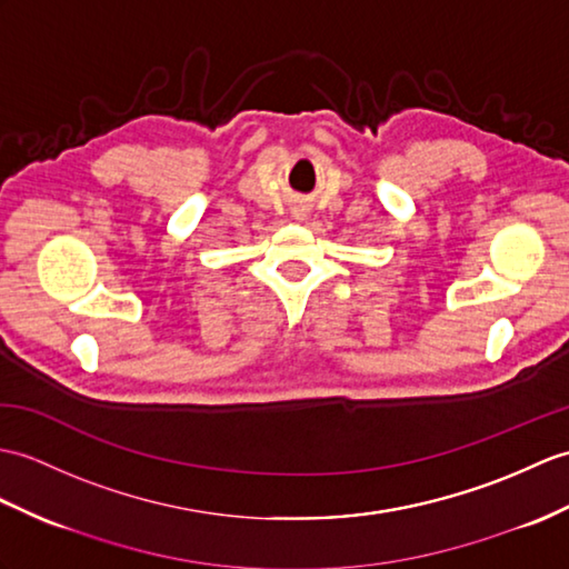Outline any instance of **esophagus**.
<instances>
[{
    "label": "esophagus",
    "mask_w": 569,
    "mask_h": 569,
    "mask_svg": "<svg viewBox=\"0 0 569 569\" xmlns=\"http://www.w3.org/2000/svg\"><path fill=\"white\" fill-rule=\"evenodd\" d=\"M293 218L296 220H306L308 218V208L306 206H296L293 208Z\"/></svg>",
    "instance_id": "esophagus-1"
}]
</instances>
